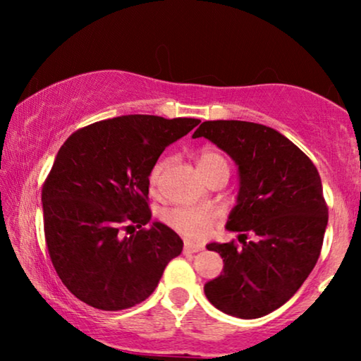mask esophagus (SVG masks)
Masks as SVG:
<instances>
[{
	"label": "esophagus",
	"instance_id": "obj_1",
	"mask_svg": "<svg viewBox=\"0 0 361 361\" xmlns=\"http://www.w3.org/2000/svg\"><path fill=\"white\" fill-rule=\"evenodd\" d=\"M202 250V245L190 243V241H185L184 245V253H197V251Z\"/></svg>",
	"mask_w": 361,
	"mask_h": 361
}]
</instances>
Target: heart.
Returning <instances> with one entry per match:
<instances>
[{
	"mask_svg": "<svg viewBox=\"0 0 361 361\" xmlns=\"http://www.w3.org/2000/svg\"><path fill=\"white\" fill-rule=\"evenodd\" d=\"M169 159L157 161L154 167L149 172V184L152 187L157 185V182L161 180L162 174L169 166ZM197 167H199L200 174H204L207 171L215 169V167H228L226 166L225 157L220 152L205 149L200 152L199 159H197ZM162 220L171 226L172 230H176L177 233L187 236L192 240H200L209 233L214 224V212L210 209H171L166 210L162 214Z\"/></svg>",
	"mask_w": 361,
	"mask_h": 361,
	"instance_id": "heart-1",
	"label": "heart"
}]
</instances>
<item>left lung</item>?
Masks as SVG:
<instances>
[{"label": "left lung", "mask_w": 361, "mask_h": 361, "mask_svg": "<svg viewBox=\"0 0 361 361\" xmlns=\"http://www.w3.org/2000/svg\"><path fill=\"white\" fill-rule=\"evenodd\" d=\"M205 137L238 167V195L226 230L231 243H209L224 271L204 286L210 304L240 319H258L288 302L317 263L329 210L312 161L273 128L238 120L204 121ZM254 238L245 241V235Z\"/></svg>", "instance_id": "1"}]
</instances>
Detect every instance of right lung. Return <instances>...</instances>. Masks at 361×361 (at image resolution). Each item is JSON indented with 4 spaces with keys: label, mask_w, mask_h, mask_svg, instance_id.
Returning a JSON list of instances; mask_svg holds the SVG:
<instances>
[{
    "label": "right lung",
    "mask_w": 361,
    "mask_h": 361,
    "mask_svg": "<svg viewBox=\"0 0 361 361\" xmlns=\"http://www.w3.org/2000/svg\"><path fill=\"white\" fill-rule=\"evenodd\" d=\"M199 123L118 116L75 131L59 149L42 187L44 233L59 278L82 302L130 309L154 293L180 255V236L151 224L149 172Z\"/></svg>",
    "instance_id": "add662e5"
}]
</instances>
